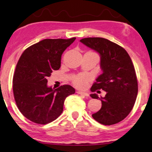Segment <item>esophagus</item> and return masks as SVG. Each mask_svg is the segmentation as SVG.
<instances>
[{"mask_svg": "<svg viewBox=\"0 0 152 152\" xmlns=\"http://www.w3.org/2000/svg\"><path fill=\"white\" fill-rule=\"evenodd\" d=\"M78 93V94H80L81 95H84V96H86V97H88L89 96V94L88 93H85V92H82V91H77V92Z\"/></svg>", "mask_w": 152, "mask_h": 152, "instance_id": "1", "label": "esophagus"}]
</instances>
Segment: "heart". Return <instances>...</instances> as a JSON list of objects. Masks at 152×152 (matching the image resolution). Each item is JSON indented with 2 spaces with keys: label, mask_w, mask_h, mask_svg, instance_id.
Segmentation results:
<instances>
[{
  "label": "heart",
  "mask_w": 152,
  "mask_h": 152,
  "mask_svg": "<svg viewBox=\"0 0 152 152\" xmlns=\"http://www.w3.org/2000/svg\"><path fill=\"white\" fill-rule=\"evenodd\" d=\"M90 80V76L86 74H78L72 77V83L77 88H83L87 86L88 82Z\"/></svg>",
  "instance_id": "heart-1"
}]
</instances>
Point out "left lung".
Masks as SVG:
<instances>
[{"mask_svg":"<svg viewBox=\"0 0 152 152\" xmlns=\"http://www.w3.org/2000/svg\"><path fill=\"white\" fill-rule=\"evenodd\" d=\"M80 41L99 54L103 70L91 90H103L106 95L99 98L96 93L91 94L92 98L102 101L100 110L92 117L104 125L118 123L129 114L138 94V81L131 57L123 48L107 39L88 37Z\"/></svg>","mask_w":152,"mask_h":152,"instance_id":"1","label":"left lung"}]
</instances>
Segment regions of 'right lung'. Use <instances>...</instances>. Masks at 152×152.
<instances>
[{"instance_id":"right-lung-1","label":"right lung","mask_w":152,"mask_h":152,"mask_svg":"<svg viewBox=\"0 0 152 152\" xmlns=\"http://www.w3.org/2000/svg\"><path fill=\"white\" fill-rule=\"evenodd\" d=\"M75 39H43L20 56L13 77L14 97L20 113L30 121L40 124L54 121L63 111L65 99L75 92L68 84L56 89L47 86L48 77L59 69L62 53Z\"/></svg>"}]
</instances>
